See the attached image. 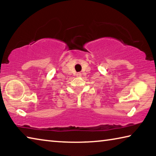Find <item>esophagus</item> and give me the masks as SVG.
Segmentation results:
<instances>
[{"instance_id":"esophagus-1","label":"esophagus","mask_w":156,"mask_h":156,"mask_svg":"<svg viewBox=\"0 0 156 156\" xmlns=\"http://www.w3.org/2000/svg\"><path fill=\"white\" fill-rule=\"evenodd\" d=\"M76 76H77V77H80L81 76V73H76Z\"/></svg>"}]
</instances>
